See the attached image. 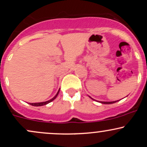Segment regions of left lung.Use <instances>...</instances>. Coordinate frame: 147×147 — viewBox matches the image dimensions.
Segmentation results:
<instances>
[{"label": "left lung", "instance_id": "1", "mask_svg": "<svg viewBox=\"0 0 147 147\" xmlns=\"http://www.w3.org/2000/svg\"><path fill=\"white\" fill-rule=\"evenodd\" d=\"M89 97H90V98H91L92 99H93V100H95V99H92V97H90V96H89ZM119 100H120V99H119ZM119 100H117V101H113V102H100V103H102V104H113V103H115V102H118V101H119Z\"/></svg>", "mask_w": 147, "mask_h": 147}]
</instances>
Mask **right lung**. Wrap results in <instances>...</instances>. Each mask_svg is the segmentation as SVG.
<instances>
[{
	"instance_id": "right-lung-1",
	"label": "right lung",
	"mask_w": 147,
	"mask_h": 147,
	"mask_svg": "<svg viewBox=\"0 0 147 147\" xmlns=\"http://www.w3.org/2000/svg\"><path fill=\"white\" fill-rule=\"evenodd\" d=\"M59 90H60V88L59 89L58 92H57V93L56 94V95L55 96V97H53V98H52L51 99H50V100L48 101H46V102H38V103H30V105L32 106H44V105H46V104H49L50 102H52V101L54 100V99H56V97H57V95H58L59 92Z\"/></svg>"
}]
</instances>
